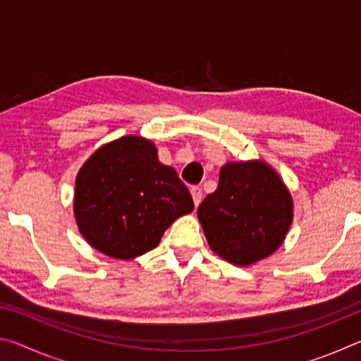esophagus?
Here are the masks:
<instances>
[{"mask_svg":"<svg viewBox=\"0 0 361 361\" xmlns=\"http://www.w3.org/2000/svg\"><path fill=\"white\" fill-rule=\"evenodd\" d=\"M191 195H192L194 205L197 207L200 204V200H202V189H200L199 186H192L191 188Z\"/></svg>","mask_w":361,"mask_h":361,"instance_id":"esophagus-1","label":"esophagus"}]
</instances>
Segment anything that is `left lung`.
Masks as SVG:
<instances>
[{"label": "left lung", "instance_id": "1", "mask_svg": "<svg viewBox=\"0 0 361 361\" xmlns=\"http://www.w3.org/2000/svg\"><path fill=\"white\" fill-rule=\"evenodd\" d=\"M197 218L210 248L237 266L267 258L282 245L293 223V199L280 175L264 161L228 162L215 192Z\"/></svg>", "mask_w": 361, "mask_h": 361}]
</instances>
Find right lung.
I'll return each mask as SVG.
<instances>
[{
  "mask_svg": "<svg viewBox=\"0 0 361 361\" xmlns=\"http://www.w3.org/2000/svg\"><path fill=\"white\" fill-rule=\"evenodd\" d=\"M194 202L149 140L126 135L97 149L78 172L75 218L90 247L118 259L156 248Z\"/></svg>",
  "mask_w": 361,
  "mask_h": 361,
  "instance_id": "obj_1",
  "label": "right lung"
}]
</instances>
